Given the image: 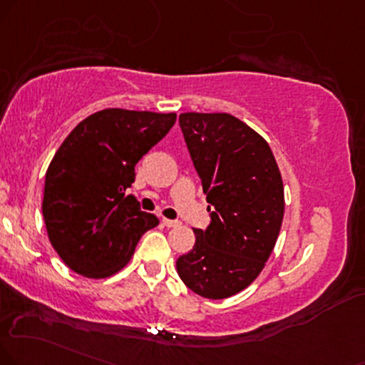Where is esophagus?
<instances>
[{"instance_id":"34e87169","label":"esophagus","mask_w":365,"mask_h":365,"mask_svg":"<svg viewBox=\"0 0 365 365\" xmlns=\"http://www.w3.org/2000/svg\"><path fill=\"white\" fill-rule=\"evenodd\" d=\"M162 223H164V227H168V228H174V227H179V222H178V220H169V218H162Z\"/></svg>"}]
</instances>
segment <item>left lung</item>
Here are the masks:
<instances>
[{
  "label": "left lung",
  "mask_w": 365,
  "mask_h": 365,
  "mask_svg": "<svg viewBox=\"0 0 365 365\" xmlns=\"http://www.w3.org/2000/svg\"><path fill=\"white\" fill-rule=\"evenodd\" d=\"M192 165L208 201L210 225L192 228L196 244L175 262L192 292L237 294L259 276L276 245L284 187L267 142L228 113H181Z\"/></svg>",
  "instance_id": "obj_1"
}]
</instances>
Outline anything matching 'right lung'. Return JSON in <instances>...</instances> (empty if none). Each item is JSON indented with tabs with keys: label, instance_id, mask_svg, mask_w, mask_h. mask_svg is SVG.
<instances>
[{
	"label": "right lung",
	"instance_id": "add662e5",
	"mask_svg": "<svg viewBox=\"0 0 365 365\" xmlns=\"http://www.w3.org/2000/svg\"><path fill=\"white\" fill-rule=\"evenodd\" d=\"M174 123L175 113L108 108L67 135L45 174L42 203L48 240L67 267L86 277L111 276L159 225L127 191L135 164Z\"/></svg>",
	"mask_w": 365,
	"mask_h": 365
}]
</instances>
